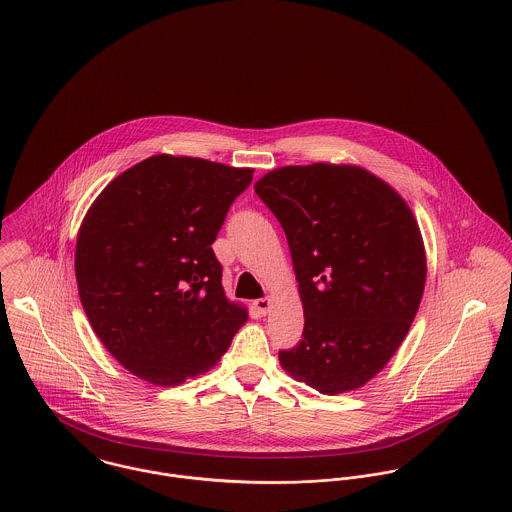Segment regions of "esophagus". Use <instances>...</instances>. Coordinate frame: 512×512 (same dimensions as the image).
<instances>
[{
	"label": "esophagus",
	"instance_id": "1",
	"mask_svg": "<svg viewBox=\"0 0 512 512\" xmlns=\"http://www.w3.org/2000/svg\"><path fill=\"white\" fill-rule=\"evenodd\" d=\"M254 307L258 309V313L266 315L270 311V307H272V301H270V297H260V299L254 301Z\"/></svg>",
	"mask_w": 512,
	"mask_h": 512
}]
</instances>
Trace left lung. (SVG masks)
Instances as JSON below:
<instances>
[{
    "label": "left lung",
    "instance_id": "obj_1",
    "mask_svg": "<svg viewBox=\"0 0 512 512\" xmlns=\"http://www.w3.org/2000/svg\"><path fill=\"white\" fill-rule=\"evenodd\" d=\"M254 191L286 232L303 303L301 341L280 363L321 394L363 386L408 335L424 293L412 211L355 165L280 167Z\"/></svg>",
    "mask_w": 512,
    "mask_h": 512
}]
</instances>
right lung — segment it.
Listing matches in <instances>:
<instances>
[{"label": "right lung", "instance_id": "right-lung-1", "mask_svg": "<svg viewBox=\"0 0 512 512\" xmlns=\"http://www.w3.org/2000/svg\"><path fill=\"white\" fill-rule=\"evenodd\" d=\"M252 169L153 155L92 203L76 238L84 313L108 353L151 384L173 386L219 363L244 307L222 290L213 242Z\"/></svg>", "mask_w": 512, "mask_h": 512}]
</instances>
